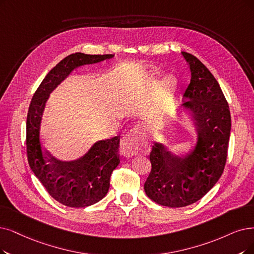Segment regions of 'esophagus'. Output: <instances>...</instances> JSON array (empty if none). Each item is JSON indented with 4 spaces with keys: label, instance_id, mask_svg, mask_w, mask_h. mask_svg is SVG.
Instances as JSON below:
<instances>
[{
    "label": "esophagus",
    "instance_id": "1",
    "mask_svg": "<svg viewBox=\"0 0 254 254\" xmlns=\"http://www.w3.org/2000/svg\"><path fill=\"white\" fill-rule=\"evenodd\" d=\"M137 130L135 128L131 129L129 132L121 140L120 151L124 156H133L137 153L138 145L136 143Z\"/></svg>",
    "mask_w": 254,
    "mask_h": 254
}]
</instances>
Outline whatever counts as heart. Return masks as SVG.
Instances as JSON below:
<instances>
[{
  "mask_svg": "<svg viewBox=\"0 0 254 254\" xmlns=\"http://www.w3.org/2000/svg\"><path fill=\"white\" fill-rule=\"evenodd\" d=\"M161 85H162V87H165L167 90L173 89L177 86V78L174 75L169 74V75H167V76L162 78Z\"/></svg>",
  "mask_w": 254,
  "mask_h": 254,
  "instance_id": "heart-1",
  "label": "heart"
}]
</instances>
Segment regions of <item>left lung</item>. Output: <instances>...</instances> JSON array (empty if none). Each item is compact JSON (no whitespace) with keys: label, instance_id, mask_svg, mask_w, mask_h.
<instances>
[{"label":"left lung","instance_id":"obj_1","mask_svg":"<svg viewBox=\"0 0 254 254\" xmlns=\"http://www.w3.org/2000/svg\"><path fill=\"white\" fill-rule=\"evenodd\" d=\"M190 70V82L177 115L186 113L194 127L195 143L178 152L154 141L152 169L145 182L147 196L169 207L195 203L214 188L225 167L231 129L230 111L218 81L194 55L181 52Z\"/></svg>","mask_w":254,"mask_h":254}]
</instances>
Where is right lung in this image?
Masks as SVG:
<instances>
[{
    "label": "right lung",
    "mask_w": 254,
    "mask_h": 254,
    "mask_svg": "<svg viewBox=\"0 0 254 254\" xmlns=\"http://www.w3.org/2000/svg\"><path fill=\"white\" fill-rule=\"evenodd\" d=\"M114 54H70L50 70L35 92L27 117L29 166L47 191L59 203L85 207L103 199L109 190L113 171L120 164V135L97 140L83 155L60 160L45 152L40 128L50 95L74 69L113 59Z\"/></svg>",
    "instance_id": "add662e5"
}]
</instances>
